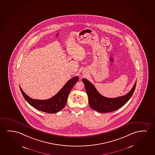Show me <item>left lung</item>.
<instances>
[{
	"label": "left lung",
	"instance_id": "left-lung-1",
	"mask_svg": "<svg viewBox=\"0 0 155 155\" xmlns=\"http://www.w3.org/2000/svg\"><path fill=\"white\" fill-rule=\"evenodd\" d=\"M88 97L89 104L92 109L101 113H109L120 108L130 100L135 90L137 81L128 94L117 98H109L101 95L90 82L82 79Z\"/></svg>",
	"mask_w": 155,
	"mask_h": 155
}]
</instances>
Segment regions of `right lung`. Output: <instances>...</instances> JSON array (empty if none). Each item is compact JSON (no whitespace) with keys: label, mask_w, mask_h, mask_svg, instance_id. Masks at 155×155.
Listing matches in <instances>:
<instances>
[{"label":"right lung","mask_w":155,"mask_h":155,"mask_svg":"<svg viewBox=\"0 0 155 155\" xmlns=\"http://www.w3.org/2000/svg\"><path fill=\"white\" fill-rule=\"evenodd\" d=\"M79 80V77L75 76L68 81L63 87L52 98L46 100L34 99L28 97L20 87L22 95L26 101L33 107L40 111L47 113H56L65 106L68 96L74 84Z\"/></svg>","instance_id":"1"}]
</instances>
